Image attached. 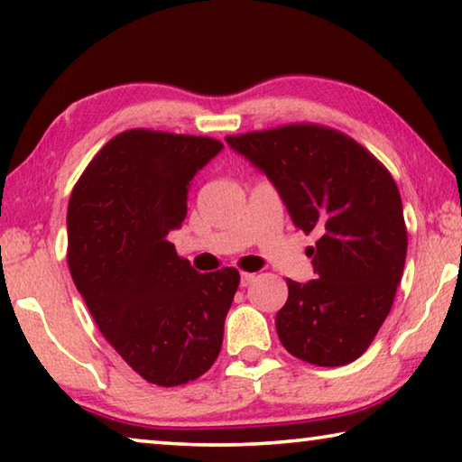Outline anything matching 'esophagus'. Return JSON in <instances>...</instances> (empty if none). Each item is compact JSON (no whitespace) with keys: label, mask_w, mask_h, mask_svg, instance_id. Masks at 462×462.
I'll list each match as a JSON object with an SVG mask.
<instances>
[{"label":"esophagus","mask_w":462,"mask_h":462,"mask_svg":"<svg viewBox=\"0 0 462 462\" xmlns=\"http://www.w3.org/2000/svg\"><path fill=\"white\" fill-rule=\"evenodd\" d=\"M254 281V273H242L240 275V285L242 287H248L250 283H253Z\"/></svg>","instance_id":"1"}]
</instances>
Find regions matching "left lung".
<instances>
[{"label": "left lung", "instance_id": "8db88e82", "mask_svg": "<svg viewBox=\"0 0 462 462\" xmlns=\"http://www.w3.org/2000/svg\"><path fill=\"white\" fill-rule=\"evenodd\" d=\"M226 143L271 179L297 228L319 236L308 250L318 279H287L289 297L275 318L281 344L318 366L356 361L403 275L408 230L393 177L356 140L318 124Z\"/></svg>", "mask_w": 462, "mask_h": 462}]
</instances>
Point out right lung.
I'll use <instances>...</instances> for the list:
<instances>
[{"mask_svg":"<svg viewBox=\"0 0 462 462\" xmlns=\"http://www.w3.org/2000/svg\"><path fill=\"white\" fill-rule=\"evenodd\" d=\"M222 148L208 136L126 130L96 154L69 199L75 285L116 353L161 387L216 363L240 283L232 267L201 275L169 242L193 177Z\"/></svg>","mask_w":462,"mask_h":462,"instance_id":"obj_1","label":"right lung"}]
</instances>
